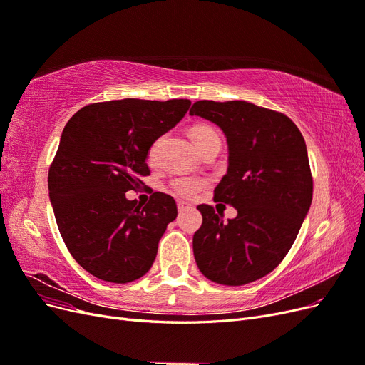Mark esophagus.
Segmentation results:
<instances>
[{
    "label": "esophagus",
    "instance_id": "1",
    "mask_svg": "<svg viewBox=\"0 0 365 365\" xmlns=\"http://www.w3.org/2000/svg\"><path fill=\"white\" fill-rule=\"evenodd\" d=\"M189 208H192L190 204H187V202H184V201H178V212H180V213L185 212V210H189Z\"/></svg>",
    "mask_w": 365,
    "mask_h": 365
}]
</instances>
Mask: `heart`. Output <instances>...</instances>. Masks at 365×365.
Instances as JSON below:
<instances>
[{
	"mask_svg": "<svg viewBox=\"0 0 365 365\" xmlns=\"http://www.w3.org/2000/svg\"><path fill=\"white\" fill-rule=\"evenodd\" d=\"M213 135H216V132L212 128H207V126H196L190 132V137H192V141L196 146V149L200 148L207 138L213 137ZM153 152H155V148H152L150 157L153 155ZM201 187H202V181L196 180V178H190V176H180V178H176L170 182L172 192L182 196V197H192L193 195L197 193V190H200Z\"/></svg>",
	"mask_w": 365,
	"mask_h": 365,
	"instance_id": "1",
	"label": "heart"
}]
</instances>
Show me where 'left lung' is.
Here are the masks:
<instances>
[{"instance_id": "1", "label": "left lung", "mask_w": 365, "mask_h": 365, "mask_svg": "<svg viewBox=\"0 0 365 365\" xmlns=\"http://www.w3.org/2000/svg\"><path fill=\"white\" fill-rule=\"evenodd\" d=\"M190 115L222 129L228 169L215 200L237 210L224 222L212 205H197L202 225L193 236L196 264L219 284L256 282L284 259L311 207L304 138L289 117L245 101H200Z\"/></svg>"}]
</instances>
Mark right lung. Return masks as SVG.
<instances>
[{
	"label": "right lung",
	"mask_w": 365,
	"mask_h": 365,
	"mask_svg": "<svg viewBox=\"0 0 365 365\" xmlns=\"http://www.w3.org/2000/svg\"><path fill=\"white\" fill-rule=\"evenodd\" d=\"M192 102L123 101L83 106L65 125L48 170V195L61 236L94 277L129 283L145 275L178 210L155 192L146 205L126 200L149 175L153 143L180 123Z\"/></svg>",
	"instance_id": "right-lung-1"
}]
</instances>
